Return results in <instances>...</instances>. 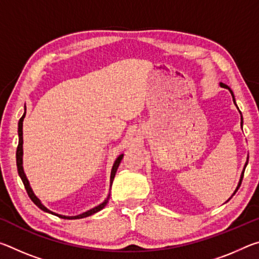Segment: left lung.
<instances>
[{"label":"left lung","instance_id":"1","mask_svg":"<svg viewBox=\"0 0 259 259\" xmlns=\"http://www.w3.org/2000/svg\"><path fill=\"white\" fill-rule=\"evenodd\" d=\"M221 87H222V88H225V89H229V90H230V93H231V95H232V98H233V102H234V104H235L234 95H233V91L231 90V88H229V87H227L226 84H224V83H221ZM235 106H236V104H235ZM236 107H238V106H236ZM242 123H243V121H242V115H241V126H242ZM247 164H248V160H247V162H245V164H244V168H243V171H242V174H241V177H240V182H239V184H238V186H236V188H235L234 193H233V194H232V196H233V195L235 194L236 191L239 190V187H240V185H241V183H242L243 175H244V169H245V166H247ZM232 196H231V198H232ZM231 198H230V199H231ZM230 199H229V200H230ZM229 200H227V201H229Z\"/></svg>","mask_w":259,"mask_h":259}]
</instances>
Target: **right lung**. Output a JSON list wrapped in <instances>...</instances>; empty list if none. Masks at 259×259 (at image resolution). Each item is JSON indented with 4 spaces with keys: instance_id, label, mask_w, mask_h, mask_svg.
Returning <instances> with one entry per match:
<instances>
[{
    "instance_id": "1",
    "label": "right lung",
    "mask_w": 259,
    "mask_h": 259,
    "mask_svg": "<svg viewBox=\"0 0 259 259\" xmlns=\"http://www.w3.org/2000/svg\"><path fill=\"white\" fill-rule=\"evenodd\" d=\"M25 115H26V111H25V113H24V115L20 117L19 123H18L19 143H18V147H17L16 160H17V169H18V174H19V176H20V178H21V181H23V183H24V186H25V188H26V192H27V194H28V196L30 198V200H32L33 202H34L35 204H36L38 208H40L41 210H43V211L49 212V213H51V214H55V216H58L59 218H64V219H80V218H84V217H88V216H91V214H94V213H96V212L100 211V210H102V209L105 207V205L107 204L108 199H109V195H111V194H108L107 199L105 200L103 203H100L99 205H97V207H95V208H93V209L88 210V211L83 212V213H81V214H77V216H63V214H58V213H56V212H52L51 210H49V209H48L47 207H45V205H43V204L41 203V201L38 200L37 196L34 194V192H33V190H32V187H30V185H29V182H28L27 177H26V175H25V172H24V168H23V121H24V119H25ZM122 159H123V154H121V155L117 156V159L115 160V162H114L113 168H112V171H111V186H112L113 179H114V177H115L116 170H117V168H119V165H120V163H121V160H122Z\"/></svg>"
}]
</instances>
